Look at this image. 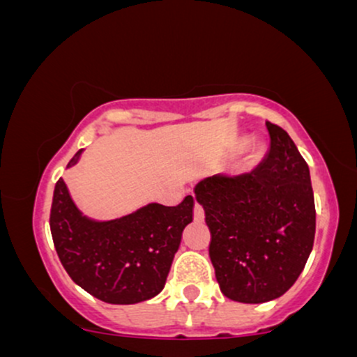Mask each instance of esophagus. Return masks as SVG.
Instances as JSON below:
<instances>
[{
	"mask_svg": "<svg viewBox=\"0 0 357 357\" xmlns=\"http://www.w3.org/2000/svg\"><path fill=\"white\" fill-rule=\"evenodd\" d=\"M192 215H195V220L196 221H203L204 220V210H203V206L198 202L195 203V210H192Z\"/></svg>",
	"mask_w": 357,
	"mask_h": 357,
	"instance_id": "obj_1",
	"label": "esophagus"
}]
</instances>
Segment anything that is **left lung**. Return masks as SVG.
Masks as SVG:
<instances>
[{
    "instance_id": "left-lung-1",
    "label": "left lung",
    "mask_w": 357,
    "mask_h": 357,
    "mask_svg": "<svg viewBox=\"0 0 357 357\" xmlns=\"http://www.w3.org/2000/svg\"><path fill=\"white\" fill-rule=\"evenodd\" d=\"M265 126L270 149L260 166L210 176L195 188L221 292L243 304L284 296L304 270L315 235L309 166L282 127Z\"/></svg>"
}]
</instances>
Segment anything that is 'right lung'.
I'll use <instances>...</instances> for the list:
<instances>
[{
	"label": "right lung",
	"instance_id": "obj_1",
	"mask_svg": "<svg viewBox=\"0 0 357 357\" xmlns=\"http://www.w3.org/2000/svg\"><path fill=\"white\" fill-rule=\"evenodd\" d=\"M192 204V196H186L176 206L151 203L122 218L93 221L77 210L60 178L50 210L53 245L72 280L90 296L109 304H137L165 289Z\"/></svg>",
	"mask_w": 357,
	"mask_h": 357
}]
</instances>
